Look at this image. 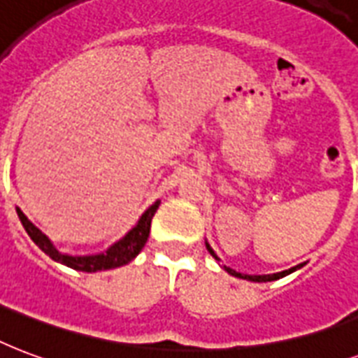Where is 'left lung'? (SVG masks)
Listing matches in <instances>:
<instances>
[{
  "label": "left lung",
  "instance_id": "8db88e82",
  "mask_svg": "<svg viewBox=\"0 0 358 358\" xmlns=\"http://www.w3.org/2000/svg\"><path fill=\"white\" fill-rule=\"evenodd\" d=\"M205 245H207V243H205ZM207 250L210 252V256L215 257L217 262H220V259L217 257V254L213 252V248H210L209 245H207ZM301 267H303V263H301V265H297V267H292V268H287V271H282V273H274V274H241V273H237V271H234V268H229L224 265V268H226V271H228L231 276H237V278H243V280H250V282H273V280L284 278V276H287V274L293 273V271H297V268H301Z\"/></svg>",
  "mask_w": 358,
  "mask_h": 358
}]
</instances>
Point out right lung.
Listing matches in <instances>:
<instances>
[{
    "mask_svg": "<svg viewBox=\"0 0 358 358\" xmlns=\"http://www.w3.org/2000/svg\"><path fill=\"white\" fill-rule=\"evenodd\" d=\"M160 201H155L151 207H149L141 218L138 220L134 228L130 229L129 234L124 235L123 239H119L115 245H112L106 252H101V254H95V256H71V254H63L54 246V243L46 237V235L33 226L27 217L22 213L20 209H16L18 213V218H20L22 226L27 231V235L31 237V241L41 248V250L50 256L54 262L63 263L66 267L74 268V271H84V273H99V271H108V268L123 267L129 262H132L138 254L141 252V248L145 246L149 237V231H151V220H153L155 213L159 209Z\"/></svg>",
    "mask_w": 358,
    "mask_h": 358,
    "instance_id": "1",
    "label": "right lung"
}]
</instances>
